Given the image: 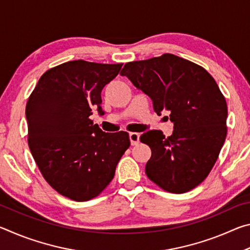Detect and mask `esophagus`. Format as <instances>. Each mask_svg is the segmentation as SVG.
Instances as JSON below:
<instances>
[{
    "label": "esophagus",
    "mask_w": 250,
    "mask_h": 250,
    "mask_svg": "<svg viewBox=\"0 0 250 250\" xmlns=\"http://www.w3.org/2000/svg\"><path fill=\"white\" fill-rule=\"evenodd\" d=\"M129 138H130V142L132 146H137L139 141H140V134L137 133V132H131L129 134Z\"/></svg>",
    "instance_id": "34e87169"
}]
</instances>
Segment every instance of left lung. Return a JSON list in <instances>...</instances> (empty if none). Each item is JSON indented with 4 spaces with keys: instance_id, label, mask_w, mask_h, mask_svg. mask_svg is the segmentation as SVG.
Instances as JSON below:
<instances>
[{
    "instance_id": "left-lung-1",
    "label": "left lung",
    "mask_w": 250,
    "mask_h": 250,
    "mask_svg": "<svg viewBox=\"0 0 250 250\" xmlns=\"http://www.w3.org/2000/svg\"><path fill=\"white\" fill-rule=\"evenodd\" d=\"M153 101L154 112L170 113L174 132L152 130L140 137L151 147L146 174L164 191L185 193L204 181L227 134V104L202 66L172 54L126 62L120 73Z\"/></svg>"
}]
</instances>
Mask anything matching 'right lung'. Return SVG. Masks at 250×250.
Segmentation results:
<instances>
[{
	"mask_svg": "<svg viewBox=\"0 0 250 250\" xmlns=\"http://www.w3.org/2000/svg\"><path fill=\"white\" fill-rule=\"evenodd\" d=\"M122 64L71 61L48 69L26 104L29 150L45 181L76 202L92 200L115 176L129 133H105L92 124L101 91Z\"/></svg>",
	"mask_w": 250,
	"mask_h": 250,
	"instance_id": "1",
	"label": "right lung"
}]
</instances>
